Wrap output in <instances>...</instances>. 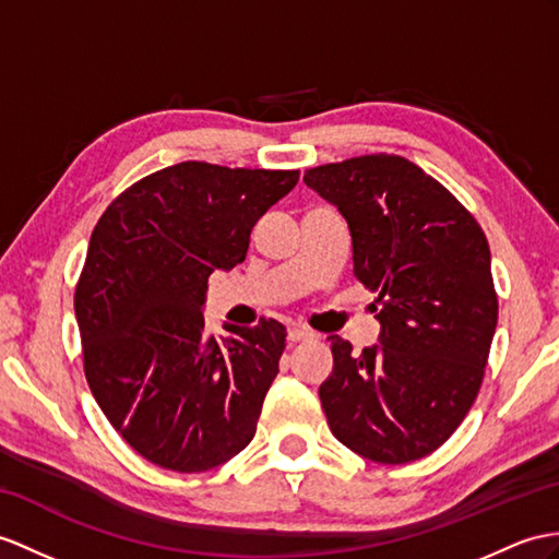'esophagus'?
Listing matches in <instances>:
<instances>
[{"label":"esophagus","instance_id":"34e87169","mask_svg":"<svg viewBox=\"0 0 559 559\" xmlns=\"http://www.w3.org/2000/svg\"><path fill=\"white\" fill-rule=\"evenodd\" d=\"M316 334H312L308 326H301V324H296V326H289V342L292 344H298V342H308V338H312Z\"/></svg>","mask_w":559,"mask_h":559}]
</instances>
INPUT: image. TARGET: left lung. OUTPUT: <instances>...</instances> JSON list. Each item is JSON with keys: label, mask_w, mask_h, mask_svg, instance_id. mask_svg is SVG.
Here are the masks:
<instances>
[{"label": "left lung", "mask_w": 559, "mask_h": 559, "mask_svg": "<svg viewBox=\"0 0 559 559\" xmlns=\"http://www.w3.org/2000/svg\"><path fill=\"white\" fill-rule=\"evenodd\" d=\"M306 187L344 215L353 272L377 294L379 344L332 342L320 401L353 453L403 465L437 451L479 393L498 324L488 241L415 163L360 156L310 168Z\"/></svg>", "instance_id": "left-lung-1"}]
</instances>
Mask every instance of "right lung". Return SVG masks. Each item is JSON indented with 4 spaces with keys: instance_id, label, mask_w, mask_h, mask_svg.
Here are the masks:
<instances>
[{
    "instance_id": "add662e5",
    "label": "right lung",
    "mask_w": 559,
    "mask_h": 559,
    "mask_svg": "<svg viewBox=\"0 0 559 559\" xmlns=\"http://www.w3.org/2000/svg\"><path fill=\"white\" fill-rule=\"evenodd\" d=\"M296 170L185 160L144 177L104 211L75 289L85 374L106 419L163 469L223 465L255 433L280 372L277 320L206 332L209 277L243 263L251 229Z\"/></svg>"
}]
</instances>
